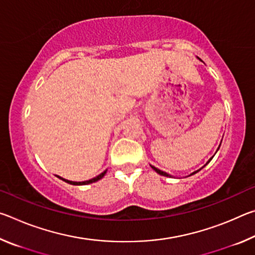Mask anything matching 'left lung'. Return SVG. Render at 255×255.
<instances>
[{"instance_id": "obj_1", "label": "left lung", "mask_w": 255, "mask_h": 255, "mask_svg": "<svg viewBox=\"0 0 255 255\" xmlns=\"http://www.w3.org/2000/svg\"><path fill=\"white\" fill-rule=\"evenodd\" d=\"M211 159V158H210ZM210 159H209V161H210ZM208 161V162H209ZM208 162H207V163H208ZM152 169L155 171V172H156V173H158V174H161V175H164V176H170L169 174H167V173H165V172H163V171H161V170H158V169H156V167H154V166H152ZM198 171H199V170H198ZM198 171H196V172H193V173L192 174H195V173H197V172ZM191 174V175H192Z\"/></svg>"}]
</instances>
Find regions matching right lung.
Listing matches in <instances>:
<instances>
[{
    "mask_svg": "<svg viewBox=\"0 0 255 255\" xmlns=\"http://www.w3.org/2000/svg\"><path fill=\"white\" fill-rule=\"evenodd\" d=\"M106 173H107V171L102 172L101 174H99L98 176H96V178H93V179H91V180H88V181H83V182H73V181H68V180H65V179H63V180L65 181V182L70 183V184H73V185H83V184H89V183H93V182H96V181L102 179L103 176H105V174H106Z\"/></svg>",
    "mask_w": 255,
    "mask_h": 255,
    "instance_id": "add662e5",
    "label": "right lung"
}]
</instances>
